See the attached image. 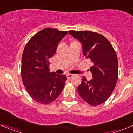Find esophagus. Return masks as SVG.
I'll return each mask as SVG.
<instances>
[{"label":"esophagus","mask_w":133,"mask_h":133,"mask_svg":"<svg viewBox=\"0 0 133 133\" xmlns=\"http://www.w3.org/2000/svg\"><path fill=\"white\" fill-rule=\"evenodd\" d=\"M73 76V74H68V75H67V78L70 79V78H71Z\"/></svg>","instance_id":"obj_1"}]
</instances>
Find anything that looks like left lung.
<instances>
[{"label": "left lung", "instance_id": "left-lung-1", "mask_svg": "<svg viewBox=\"0 0 133 133\" xmlns=\"http://www.w3.org/2000/svg\"><path fill=\"white\" fill-rule=\"evenodd\" d=\"M81 42L83 54L92 62L90 68L92 79L82 78L78 92L89 105L96 106L105 102L116 87L118 64L116 52L110 42L101 34L84 31L69 32Z\"/></svg>", "mask_w": 133, "mask_h": 133}]
</instances>
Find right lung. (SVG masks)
<instances>
[{"mask_svg": "<svg viewBox=\"0 0 133 133\" xmlns=\"http://www.w3.org/2000/svg\"><path fill=\"white\" fill-rule=\"evenodd\" d=\"M68 33L45 28L35 35L24 49L21 67L23 84L31 97L42 104L56 100L64 88L66 76L49 71V59Z\"/></svg>", "mask_w": 133, "mask_h": 133, "instance_id": "1", "label": "right lung"}]
</instances>
